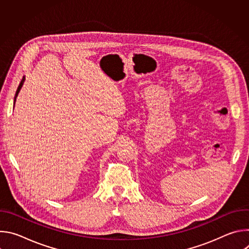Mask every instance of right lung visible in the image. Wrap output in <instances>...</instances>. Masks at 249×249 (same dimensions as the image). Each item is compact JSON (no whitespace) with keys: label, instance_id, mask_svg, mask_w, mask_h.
<instances>
[{"label":"right lung","instance_id":"right-lung-1","mask_svg":"<svg viewBox=\"0 0 249 249\" xmlns=\"http://www.w3.org/2000/svg\"><path fill=\"white\" fill-rule=\"evenodd\" d=\"M24 81H25V78L23 77V78H22V80H21V82H20V84H19V86H18V89H17L16 96H15V102H16V98H17V96H18V92H19V90H20V89H21V87H22V85H23Z\"/></svg>","mask_w":249,"mask_h":249}]
</instances>
